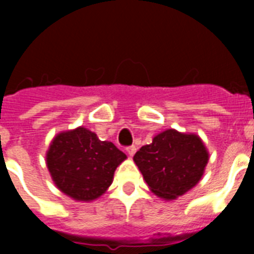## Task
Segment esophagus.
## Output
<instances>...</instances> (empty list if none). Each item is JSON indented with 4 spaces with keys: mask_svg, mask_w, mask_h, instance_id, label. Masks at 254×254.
Segmentation results:
<instances>
[{
    "mask_svg": "<svg viewBox=\"0 0 254 254\" xmlns=\"http://www.w3.org/2000/svg\"><path fill=\"white\" fill-rule=\"evenodd\" d=\"M127 154H129V157H133L135 151H137V146H134V145H131V146L127 147Z\"/></svg>",
    "mask_w": 254,
    "mask_h": 254,
    "instance_id": "34e87169",
    "label": "esophagus"
}]
</instances>
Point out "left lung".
<instances>
[{
    "label": "left lung",
    "mask_w": 254,
    "mask_h": 254,
    "mask_svg": "<svg viewBox=\"0 0 254 254\" xmlns=\"http://www.w3.org/2000/svg\"><path fill=\"white\" fill-rule=\"evenodd\" d=\"M133 161L151 192L173 200L199 183L208 163V151L199 135L167 129L141 147Z\"/></svg>",
    "instance_id": "left-lung-1"
}]
</instances>
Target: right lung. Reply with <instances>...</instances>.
<instances>
[{"instance_id":"obj_1","label":"right lung","mask_w":254,"mask_h":254,"mask_svg":"<svg viewBox=\"0 0 254 254\" xmlns=\"http://www.w3.org/2000/svg\"><path fill=\"white\" fill-rule=\"evenodd\" d=\"M127 155L109 141H100L93 131L79 127L62 131L50 145L46 162L54 183L75 200L91 201L101 196Z\"/></svg>"}]
</instances>
